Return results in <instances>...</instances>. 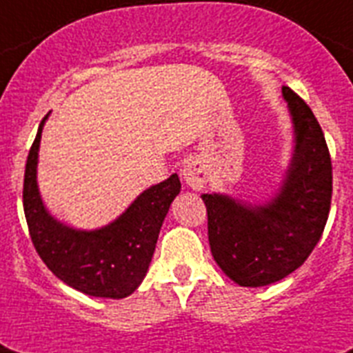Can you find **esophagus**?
<instances>
[{
	"mask_svg": "<svg viewBox=\"0 0 353 353\" xmlns=\"http://www.w3.org/2000/svg\"><path fill=\"white\" fill-rule=\"evenodd\" d=\"M181 176L190 188H194V190H203L204 185H206L208 172H206V168H204V165L201 161H188L183 167Z\"/></svg>",
	"mask_w": 353,
	"mask_h": 353,
	"instance_id": "34e87169",
	"label": "esophagus"
}]
</instances>
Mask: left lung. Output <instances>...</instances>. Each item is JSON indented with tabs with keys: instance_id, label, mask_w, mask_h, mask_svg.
Instances as JSON below:
<instances>
[{
	"instance_id": "1",
	"label": "left lung",
	"mask_w": 353,
	"mask_h": 353,
	"mask_svg": "<svg viewBox=\"0 0 353 353\" xmlns=\"http://www.w3.org/2000/svg\"><path fill=\"white\" fill-rule=\"evenodd\" d=\"M294 149L271 199L251 204L228 194H203L212 254L242 287L280 282L300 268L321 239L332 199V163L314 112L283 85Z\"/></svg>"
}]
</instances>
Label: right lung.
<instances>
[{
  "label": "right lung",
  "mask_w": 353,
  "mask_h": 353,
  "mask_svg": "<svg viewBox=\"0 0 353 353\" xmlns=\"http://www.w3.org/2000/svg\"><path fill=\"white\" fill-rule=\"evenodd\" d=\"M43 118L25 168L23 208L32 242L50 271L77 291L120 300L132 294L149 271L159 230L181 192L177 174L141 192L125 212L97 230H77L44 206L37 185Z\"/></svg>",
  "instance_id": "add662e5"
}]
</instances>
